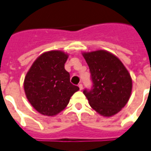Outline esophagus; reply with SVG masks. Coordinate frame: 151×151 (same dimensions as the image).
I'll return each instance as SVG.
<instances>
[{"mask_svg": "<svg viewBox=\"0 0 151 151\" xmlns=\"http://www.w3.org/2000/svg\"><path fill=\"white\" fill-rule=\"evenodd\" d=\"M78 87H79L80 90H81V91L82 89H83V85H82V84H80L79 85H78Z\"/></svg>", "mask_w": 151, "mask_h": 151, "instance_id": "obj_1", "label": "esophagus"}]
</instances>
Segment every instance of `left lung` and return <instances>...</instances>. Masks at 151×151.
I'll use <instances>...</instances> for the list:
<instances>
[{"mask_svg":"<svg viewBox=\"0 0 151 151\" xmlns=\"http://www.w3.org/2000/svg\"><path fill=\"white\" fill-rule=\"evenodd\" d=\"M90 69L93 87L83 91L93 109L110 117L127 105L132 92V78L119 59L106 50L83 52Z\"/></svg>","mask_w":151,"mask_h":151,"instance_id":"left-lung-1","label":"left lung"}]
</instances>
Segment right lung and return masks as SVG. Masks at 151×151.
I'll list each match as a JSON object with an SVG mask.
<instances>
[{
	"mask_svg": "<svg viewBox=\"0 0 151 151\" xmlns=\"http://www.w3.org/2000/svg\"><path fill=\"white\" fill-rule=\"evenodd\" d=\"M69 55L60 50L43 52L27 72L24 81L26 98L40 114L53 116L67 107L79 90L70 81L64 64Z\"/></svg>",
	"mask_w": 151,
	"mask_h": 151,
	"instance_id": "obj_1",
	"label": "right lung"
}]
</instances>
